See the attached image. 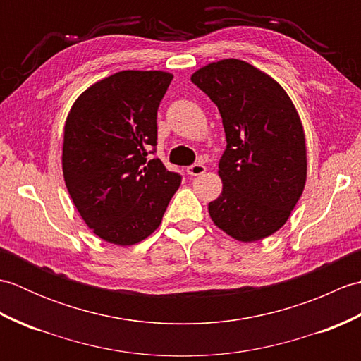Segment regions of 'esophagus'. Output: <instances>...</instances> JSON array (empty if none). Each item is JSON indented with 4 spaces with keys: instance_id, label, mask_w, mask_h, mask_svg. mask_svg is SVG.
<instances>
[{
    "instance_id": "34e87169",
    "label": "esophagus",
    "mask_w": 361,
    "mask_h": 361,
    "mask_svg": "<svg viewBox=\"0 0 361 361\" xmlns=\"http://www.w3.org/2000/svg\"><path fill=\"white\" fill-rule=\"evenodd\" d=\"M186 172L190 175V176H198V175H203L206 172V166L202 164V163H195L192 166H189L186 169Z\"/></svg>"
}]
</instances>
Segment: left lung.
Masks as SVG:
<instances>
[{
	"instance_id": "obj_1",
	"label": "left lung",
	"mask_w": 361,
	"mask_h": 361,
	"mask_svg": "<svg viewBox=\"0 0 361 361\" xmlns=\"http://www.w3.org/2000/svg\"><path fill=\"white\" fill-rule=\"evenodd\" d=\"M190 80L217 105L226 136L219 163L224 189L209 216L235 240L265 239L288 220L307 176L295 105L278 82L243 60L209 63Z\"/></svg>"
}]
</instances>
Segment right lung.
Listing matches in <instances>:
<instances>
[{
  "instance_id": "1",
  "label": "right lung",
  "mask_w": 361,
  "mask_h": 361,
  "mask_svg": "<svg viewBox=\"0 0 361 361\" xmlns=\"http://www.w3.org/2000/svg\"><path fill=\"white\" fill-rule=\"evenodd\" d=\"M173 79L121 71L91 85L68 114L63 176L73 203L105 242L133 245L159 226L181 175L157 152V113Z\"/></svg>"
}]
</instances>
